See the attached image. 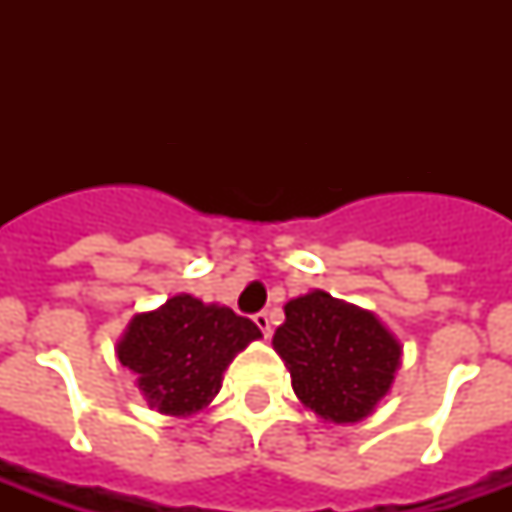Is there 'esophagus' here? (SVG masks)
<instances>
[{
    "instance_id": "obj_1",
    "label": "esophagus",
    "mask_w": 512,
    "mask_h": 512,
    "mask_svg": "<svg viewBox=\"0 0 512 512\" xmlns=\"http://www.w3.org/2000/svg\"><path fill=\"white\" fill-rule=\"evenodd\" d=\"M252 321H255L257 329H260L265 337H271V319H268V313H265V311L255 313V316H252Z\"/></svg>"
}]
</instances>
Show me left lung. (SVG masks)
<instances>
[{
  "mask_svg": "<svg viewBox=\"0 0 512 512\" xmlns=\"http://www.w3.org/2000/svg\"><path fill=\"white\" fill-rule=\"evenodd\" d=\"M273 348L308 409L332 422H358L388 393L401 345L374 313L311 292L284 305Z\"/></svg>",
  "mask_w": 512,
  "mask_h": 512,
  "instance_id": "obj_1",
  "label": "left lung"
}]
</instances>
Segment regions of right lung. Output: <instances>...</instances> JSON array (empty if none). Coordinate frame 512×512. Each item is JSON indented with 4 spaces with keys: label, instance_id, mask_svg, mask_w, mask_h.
Instances as JSON below:
<instances>
[{
    "label": "right lung",
    "instance_id": "obj_1",
    "mask_svg": "<svg viewBox=\"0 0 512 512\" xmlns=\"http://www.w3.org/2000/svg\"><path fill=\"white\" fill-rule=\"evenodd\" d=\"M260 329L231 308L177 295L132 319L119 342V361L138 374V388L159 412L188 417L220 390L225 366Z\"/></svg>",
    "mask_w": 512,
    "mask_h": 512
}]
</instances>
